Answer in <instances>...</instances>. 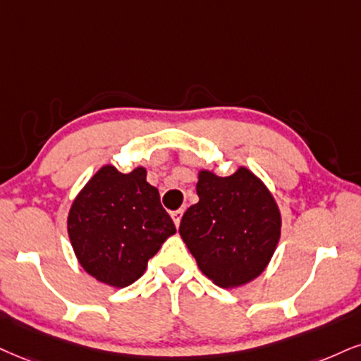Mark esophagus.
Listing matches in <instances>:
<instances>
[{"label":"esophagus","mask_w":361,"mask_h":361,"mask_svg":"<svg viewBox=\"0 0 361 361\" xmlns=\"http://www.w3.org/2000/svg\"><path fill=\"white\" fill-rule=\"evenodd\" d=\"M182 214H184V211H182V209H179V211H173L172 212V221H173V224H176V228H179V224H180V219H182Z\"/></svg>","instance_id":"1"}]
</instances>
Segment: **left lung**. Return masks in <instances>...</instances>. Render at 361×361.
Instances as JSON below:
<instances>
[{"instance_id": "1", "label": "left lung", "mask_w": 361, "mask_h": 361, "mask_svg": "<svg viewBox=\"0 0 361 361\" xmlns=\"http://www.w3.org/2000/svg\"><path fill=\"white\" fill-rule=\"evenodd\" d=\"M199 202L184 212L179 234L199 269L221 288L251 283L268 268L281 238V211L268 185L239 166L228 177L197 172Z\"/></svg>"}]
</instances>
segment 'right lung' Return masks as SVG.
Returning <instances> with one entry per match:
<instances>
[{"mask_svg": "<svg viewBox=\"0 0 361 361\" xmlns=\"http://www.w3.org/2000/svg\"><path fill=\"white\" fill-rule=\"evenodd\" d=\"M66 229L80 266L112 288L135 283L176 234L147 169L122 173L112 164L102 166L73 199Z\"/></svg>", "mask_w": 361, "mask_h": 361, "instance_id": "add662e5", "label": "right lung"}]
</instances>
